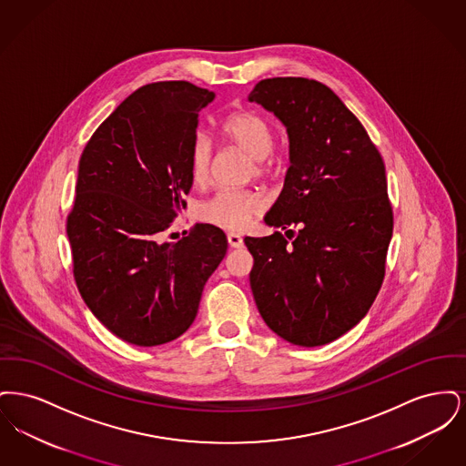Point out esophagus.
Here are the masks:
<instances>
[{
	"label": "esophagus",
	"mask_w": 466,
	"mask_h": 466,
	"mask_svg": "<svg viewBox=\"0 0 466 466\" xmlns=\"http://www.w3.org/2000/svg\"><path fill=\"white\" fill-rule=\"evenodd\" d=\"M227 241H228V244H230L232 248H243L244 246L243 238H241L239 234H236V232L227 234Z\"/></svg>",
	"instance_id": "34e87169"
}]
</instances>
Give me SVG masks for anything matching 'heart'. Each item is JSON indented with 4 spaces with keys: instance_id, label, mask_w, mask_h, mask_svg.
<instances>
[{
    "instance_id": "1",
    "label": "heart",
    "mask_w": 466,
    "mask_h": 466,
    "mask_svg": "<svg viewBox=\"0 0 466 466\" xmlns=\"http://www.w3.org/2000/svg\"><path fill=\"white\" fill-rule=\"evenodd\" d=\"M222 137L234 148L251 158L255 177H267L272 171L270 152L274 147V133L270 124L258 113L239 110L227 115L220 124ZM213 147L206 134L192 137L188 166L194 183L202 185L211 169ZM264 211V200L251 190H218L199 206L202 222L211 223L225 230H243L253 218Z\"/></svg>"
}]
</instances>
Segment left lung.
<instances>
[{"label": "left lung", "mask_w": 466, "mask_h": 466, "mask_svg": "<svg viewBox=\"0 0 466 466\" xmlns=\"http://www.w3.org/2000/svg\"><path fill=\"white\" fill-rule=\"evenodd\" d=\"M248 99L272 111L289 141L285 187L264 218L287 232L244 238L249 287L272 332L295 346H323L363 319L384 279L393 234L384 162L321 82L267 78Z\"/></svg>", "instance_id": "obj_1"}]
</instances>
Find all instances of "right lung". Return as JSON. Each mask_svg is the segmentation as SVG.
<instances>
[{"instance_id": "1", "label": "right lung", "mask_w": 466, "mask_h": 466, "mask_svg": "<svg viewBox=\"0 0 466 466\" xmlns=\"http://www.w3.org/2000/svg\"><path fill=\"white\" fill-rule=\"evenodd\" d=\"M215 92L157 82L133 92L92 134L67 215L73 276L92 314L118 339L152 348L187 332L206 281L227 253L222 228L162 232L187 206L188 152Z\"/></svg>"}]
</instances>
